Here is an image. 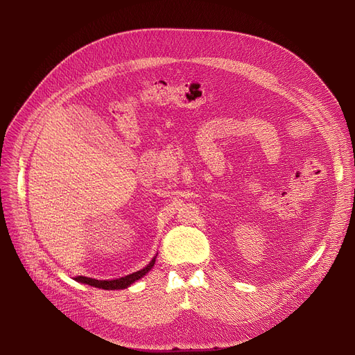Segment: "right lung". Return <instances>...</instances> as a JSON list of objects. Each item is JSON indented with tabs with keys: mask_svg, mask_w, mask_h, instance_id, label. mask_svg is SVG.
Here are the masks:
<instances>
[{
	"mask_svg": "<svg viewBox=\"0 0 355 355\" xmlns=\"http://www.w3.org/2000/svg\"><path fill=\"white\" fill-rule=\"evenodd\" d=\"M155 265V257L149 262V265L135 273H130L125 277H121V279H115V281H98V279H92V277H86V276H76L74 279H76L78 282H82V284H86V285H90V286H95V288H101V289H109V291H114V289H125L128 288L129 285H132L135 281H138V279H141L144 275H146L149 270H151V268Z\"/></svg>",
	"mask_w": 355,
	"mask_h": 355,
	"instance_id": "right-lung-1",
	"label": "right lung"
}]
</instances>
